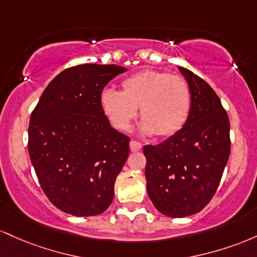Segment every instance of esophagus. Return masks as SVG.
I'll list each match as a JSON object with an SVG mask.
<instances>
[{
    "mask_svg": "<svg viewBox=\"0 0 257 257\" xmlns=\"http://www.w3.org/2000/svg\"><path fill=\"white\" fill-rule=\"evenodd\" d=\"M130 149H131V152H140L141 149H142V143L132 140L131 142H130Z\"/></svg>",
    "mask_w": 257,
    "mask_h": 257,
    "instance_id": "obj_1",
    "label": "esophagus"
}]
</instances>
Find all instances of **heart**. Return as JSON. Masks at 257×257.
<instances>
[{"label":"heart","mask_w":257,"mask_h":257,"mask_svg":"<svg viewBox=\"0 0 257 257\" xmlns=\"http://www.w3.org/2000/svg\"><path fill=\"white\" fill-rule=\"evenodd\" d=\"M100 105L119 131H128L141 106L143 134L170 137L186 125L191 113L192 94L183 77L166 71L143 70L123 80L121 92H103Z\"/></svg>","instance_id":"1"}]
</instances>
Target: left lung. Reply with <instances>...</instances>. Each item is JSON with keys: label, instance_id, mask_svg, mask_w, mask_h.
I'll list each match as a JSON object with an SVG mask.
<instances>
[{"label": "left lung", "instance_id": "obj_1", "mask_svg": "<svg viewBox=\"0 0 257 257\" xmlns=\"http://www.w3.org/2000/svg\"><path fill=\"white\" fill-rule=\"evenodd\" d=\"M178 69L191 88L188 120L163 143L143 148L147 192L170 217L194 215L210 203L230 153L229 119L220 98L198 75Z\"/></svg>", "mask_w": 257, "mask_h": 257}]
</instances>
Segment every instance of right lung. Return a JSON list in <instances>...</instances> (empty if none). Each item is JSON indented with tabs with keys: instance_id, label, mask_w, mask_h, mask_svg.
Returning a JSON list of instances; mask_svg holds the SVG:
<instances>
[{
	"instance_id": "1",
	"label": "right lung",
	"mask_w": 257,
	"mask_h": 257,
	"mask_svg": "<svg viewBox=\"0 0 257 257\" xmlns=\"http://www.w3.org/2000/svg\"><path fill=\"white\" fill-rule=\"evenodd\" d=\"M123 71L114 64L65 69L46 87L31 113V163L45 194L66 214L99 215L113 201L130 138L111 127L100 97L106 83Z\"/></svg>"
}]
</instances>
